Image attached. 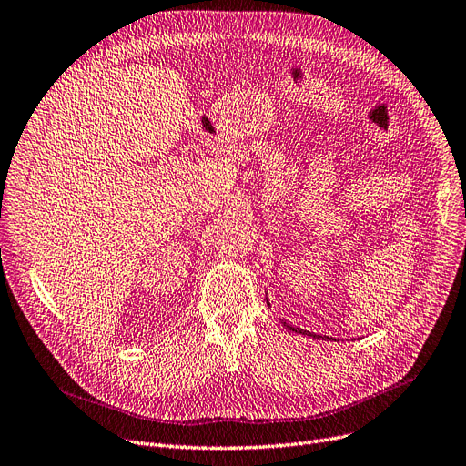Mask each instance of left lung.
<instances>
[{"instance_id": "1", "label": "left lung", "mask_w": 466, "mask_h": 466, "mask_svg": "<svg viewBox=\"0 0 466 466\" xmlns=\"http://www.w3.org/2000/svg\"><path fill=\"white\" fill-rule=\"evenodd\" d=\"M283 326H286L289 331H295V333H302V335H310V337H318V335H314V333H309V331H302V329H299V328H293V326H289V323H286L283 321ZM321 339H326V337H321Z\"/></svg>"}]
</instances>
